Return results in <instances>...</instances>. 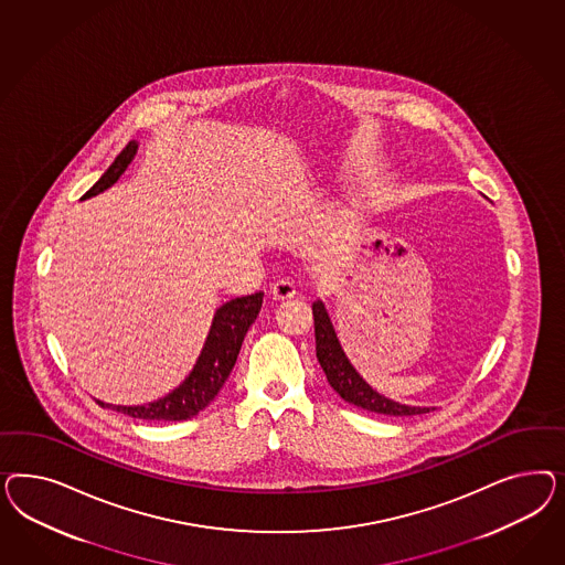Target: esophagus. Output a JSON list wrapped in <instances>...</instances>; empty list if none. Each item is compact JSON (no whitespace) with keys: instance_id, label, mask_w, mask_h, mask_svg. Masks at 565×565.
<instances>
[{"instance_id":"esophagus-1","label":"esophagus","mask_w":565,"mask_h":565,"mask_svg":"<svg viewBox=\"0 0 565 565\" xmlns=\"http://www.w3.org/2000/svg\"><path fill=\"white\" fill-rule=\"evenodd\" d=\"M294 294H296V286H294V281L286 279V277L277 279L271 286V296L275 300H288V298H294Z\"/></svg>"}]
</instances>
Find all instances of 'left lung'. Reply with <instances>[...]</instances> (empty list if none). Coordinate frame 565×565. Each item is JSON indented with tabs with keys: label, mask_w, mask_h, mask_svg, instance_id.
Listing matches in <instances>:
<instances>
[{
	"label": "left lung",
	"mask_w": 565,
	"mask_h": 565,
	"mask_svg": "<svg viewBox=\"0 0 565 565\" xmlns=\"http://www.w3.org/2000/svg\"><path fill=\"white\" fill-rule=\"evenodd\" d=\"M312 317H315L317 359L321 362V369L327 375L329 385L333 387V392L342 395V399H345L348 404H354L362 411L385 414V416H414V414H425L430 411V408H420V406L399 404V402H394V399L375 392L343 354L335 329L331 326L326 305L321 300L312 302Z\"/></svg>",
	"instance_id": "1"
}]
</instances>
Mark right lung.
<instances>
[{
  "label": "right lung",
  "instance_id": "right-lung-1",
  "mask_svg": "<svg viewBox=\"0 0 565 565\" xmlns=\"http://www.w3.org/2000/svg\"><path fill=\"white\" fill-rule=\"evenodd\" d=\"M137 149L138 145L135 140L128 142L124 151L116 157V161L93 184V189L86 190L83 201L114 186L121 173L130 166V161L135 159ZM260 307H263V291L234 298L217 308L201 356L196 360L194 369L190 371V375L171 394L149 402L145 406H114L105 402L99 404L103 408L121 412L140 420L168 423V420H189L192 416H196L199 412L205 411L215 395L220 394L225 379L230 376L236 364L244 335L248 327L255 323Z\"/></svg>",
  "mask_w": 565,
  "mask_h": 565
}]
</instances>
